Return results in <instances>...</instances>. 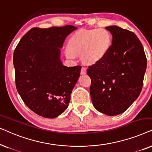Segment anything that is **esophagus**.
I'll list each match as a JSON object with an SVG mask.
<instances>
[{"instance_id": "esophagus-1", "label": "esophagus", "mask_w": 152, "mask_h": 152, "mask_svg": "<svg viewBox=\"0 0 152 152\" xmlns=\"http://www.w3.org/2000/svg\"><path fill=\"white\" fill-rule=\"evenodd\" d=\"M86 73V68L85 67H82V69H81V74L84 75Z\"/></svg>"}]
</instances>
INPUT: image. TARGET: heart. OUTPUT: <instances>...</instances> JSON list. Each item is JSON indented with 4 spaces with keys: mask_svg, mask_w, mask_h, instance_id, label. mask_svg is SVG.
Instances as JSON below:
<instances>
[{
    "mask_svg": "<svg viewBox=\"0 0 152 152\" xmlns=\"http://www.w3.org/2000/svg\"><path fill=\"white\" fill-rule=\"evenodd\" d=\"M111 45L112 35L107 29L82 30L70 37L65 54L70 59H75L80 54L83 61L95 64L107 57Z\"/></svg>",
    "mask_w": 152,
    "mask_h": 152,
    "instance_id": "heart-1",
    "label": "heart"
}]
</instances>
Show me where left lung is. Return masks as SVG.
<instances>
[{
  "label": "left lung",
  "mask_w": 152,
  "mask_h": 152,
  "mask_svg": "<svg viewBox=\"0 0 152 152\" xmlns=\"http://www.w3.org/2000/svg\"><path fill=\"white\" fill-rule=\"evenodd\" d=\"M113 36L104 59L89 66L93 107L105 115L123 113L138 98L147 68L142 45L134 32L119 26L105 28Z\"/></svg>",
  "instance_id": "obj_1"
}]
</instances>
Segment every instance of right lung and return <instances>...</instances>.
Listing matches in <instances>:
<instances>
[{
    "label": "right lung",
    "mask_w": 152,
    "mask_h": 152,
    "mask_svg": "<svg viewBox=\"0 0 152 152\" xmlns=\"http://www.w3.org/2000/svg\"><path fill=\"white\" fill-rule=\"evenodd\" d=\"M73 26L34 28L18 43L13 61L17 91L29 109L47 118L66 111L80 75V66L67 67L61 60L66 37Z\"/></svg>",
    "instance_id": "add662e5"
}]
</instances>
